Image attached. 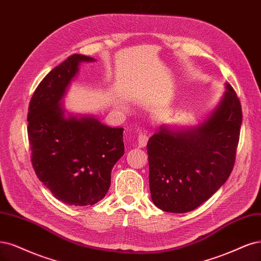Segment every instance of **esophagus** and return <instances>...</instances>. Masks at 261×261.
<instances>
[{"label": "esophagus", "mask_w": 261, "mask_h": 261, "mask_svg": "<svg viewBox=\"0 0 261 261\" xmlns=\"http://www.w3.org/2000/svg\"><path fill=\"white\" fill-rule=\"evenodd\" d=\"M149 137L145 134H139L138 135V138H137V142H138V146L139 147H146L147 142H148Z\"/></svg>", "instance_id": "34e87169"}]
</instances>
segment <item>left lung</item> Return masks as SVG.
Returning <instances> with one entry per match:
<instances>
[{
  "instance_id": "obj_1",
  "label": "left lung",
  "mask_w": 261,
  "mask_h": 261,
  "mask_svg": "<svg viewBox=\"0 0 261 261\" xmlns=\"http://www.w3.org/2000/svg\"><path fill=\"white\" fill-rule=\"evenodd\" d=\"M226 93L210 119L195 129L162 126L148 141L151 199L160 210L187 213L207 201L234 166L242 107L234 89Z\"/></svg>"
}]
</instances>
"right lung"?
Listing matches in <instances>:
<instances>
[{
  "mask_svg": "<svg viewBox=\"0 0 261 261\" xmlns=\"http://www.w3.org/2000/svg\"><path fill=\"white\" fill-rule=\"evenodd\" d=\"M93 60L75 54L53 69L34 91L28 110L34 172L57 200L75 206L103 199L112 167L124 154L123 128L94 118H67L60 103L80 62Z\"/></svg>",
  "mask_w": 261,
  "mask_h": 261,
  "instance_id": "right-lung-1",
  "label": "right lung"
}]
</instances>
